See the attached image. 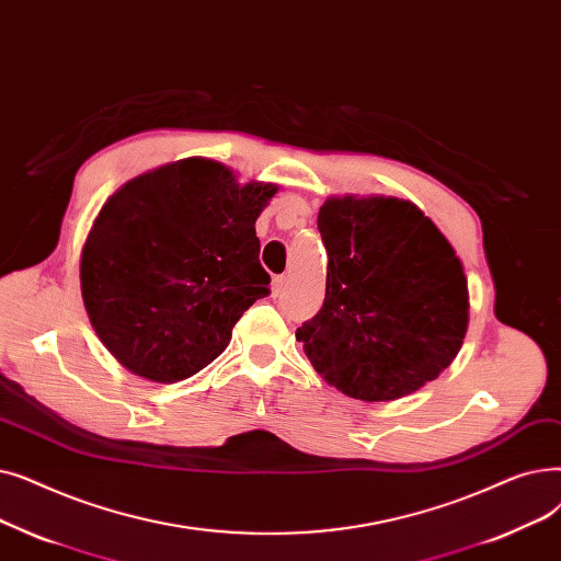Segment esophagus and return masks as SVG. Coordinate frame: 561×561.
<instances>
[{
  "instance_id": "34e87169",
  "label": "esophagus",
  "mask_w": 561,
  "mask_h": 561,
  "mask_svg": "<svg viewBox=\"0 0 561 561\" xmlns=\"http://www.w3.org/2000/svg\"><path fill=\"white\" fill-rule=\"evenodd\" d=\"M287 283H289V278H287V276H276V278H274V283H272V289H274V295H276V297L280 295V291H285Z\"/></svg>"
}]
</instances>
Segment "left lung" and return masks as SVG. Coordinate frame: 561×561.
Listing matches in <instances>:
<instances>
[{"instance_id": "obj_1", "label": "left lung", "mask_w": 561, "mask_h": 561, "mask_svg": "<svg viewBox=\"0 0 561 561\" xmlns=\"http://www.w3.org/2000/svg\"><path fill=\"white\" fill-rule=\"evenodd\" d=\"M317 228L327 297L297 340L340 392L390 402L434 381L468 329L463 266L440 230L397 198H333Z\"/></svg>"}]
</instances>
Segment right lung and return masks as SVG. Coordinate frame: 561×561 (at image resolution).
<instances>
[{
  "label": "right lung",
  "mask_w": 561,
  "mask_h": 561,
  "mask_svg": "<svg viewBox=\"0 0 561 561\" xmlns=\"http://www.w3.org/2000/svg\"><path fill=\"white\" fill-rule=\"evenodd\" d=\"M272 184L237 186L221 164L182 159L129 180L104 203L82 251V297L127 369L173 383L201 371L272 276L255 219Z\"/></svg>",
  "instance_id": "1"
}]
</instances>
